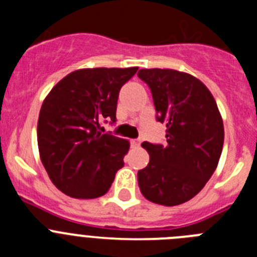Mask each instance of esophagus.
Wrapping results in <instances>:
<instances>
[{
    "label": "esophagus",
    "instance_id": "34e87169",
    "mask_svg": "<svg viewBox=\"0 0 257 257\" xmlns=\"http://www.w3.org/2000/svg\"><path fill=\"white\" fill-rule=\"evenodd\" d=\"M140 144H142V139H140V138H136V139L131 140V145H133V147H139Z\"/></svg>",
    "mask_w": 257,
    "mask_h": 257
}]
</instances>
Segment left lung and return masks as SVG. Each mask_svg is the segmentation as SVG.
<instances>
[{
  "mask_svg": "<svg viewBox=\"0 0 257 257\" xmlns=\"http://www.w3.org/2000/svg\"><path fill=\"white\" fill-rule=\"evenodd\" d=\"M149 86L157 121L166 124V145L144 142L151 160L138 171L148 201L176 206L197 196L215 172L224 126L212 94L196 77L174 69H140Z\"/></svg>",
  "mask_w": 257,
  "mask_h": 257,
  "instance_id": "1",
  "label": "left lung"
}]
</instances>
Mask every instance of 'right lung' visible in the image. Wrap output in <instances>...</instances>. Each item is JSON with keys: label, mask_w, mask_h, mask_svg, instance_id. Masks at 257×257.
I'll return each instance as SVG.
<instances>
[{"label": "right lung", "mask_w": 257, "mask_h": 257, "mask_svg": "<svg viewBox=\"0 0 257 257\" xmlns=\"http://www.w3.org/2000/svg\"><path fill=\"white\" fill-rule=\"evenodd\" d=\"M133 68H92L68 74L41 106L37 142L41 161L60 192L73 198L104 196L123 157L127 140L99 131L114 123L119 90L136 73Z\"/></svg>", "instance_id": "obj_1"}]
</instances>
